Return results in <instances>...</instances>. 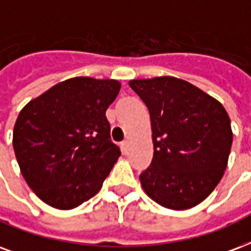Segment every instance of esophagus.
I'll list each match as a JSON object with an SVG mask.
<instances>
[{"mask_svg":"<svg viewBox=\"0 0 251 251\" xmlns=\"http://www.w3.org/2000/svg\"><path fill=\"white\" fill-rule=\"evenodd\" d=\"M121 147H122V151L126 152V151H127V147H129V141H122Z\"/></svg>","mask_w":251,"mask_h":251,"instance_id":"esophagus-1","label":"esophagus"}]
</instances>
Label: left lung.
Returning <instances> with one entry per match:
<instances>
[{"instance_id":"left-lung-1","label":"left lung","mask_w":251,"mask_h":251,"mask_svg":"<svg viewBox=\"0 0 251 251\" xmlns=\"http://www.w3.org/2000/svg\"><path fill=\"white\" fill-rule=\"evenodd\" d=\"M146 104L154 156L139 175L143 191L159 205L189 209L219 184L233 142L230 118L221 102L185 80L160 76L130 80Z\"/></svg>"}]
</instances>
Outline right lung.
Instances as JSON below:
<instances>
[{
  "mask_svg": "<svg viewBox=\"0 0 251 251\" xmlns=\"http://www.w3.org/2000/svg\"><path fill=\"white\" fill-rule=\"evenodd\" d=\"M121 83L72 77L19 112L13 147L21 172L42 201L74 209L93 198L121 155L105 117Z\"/></svg>",
  "mask_w": 251,
  "mask_h": 251,
  "instance_id": "add662e5",
  "label": "right lung"
}]
</instances>
